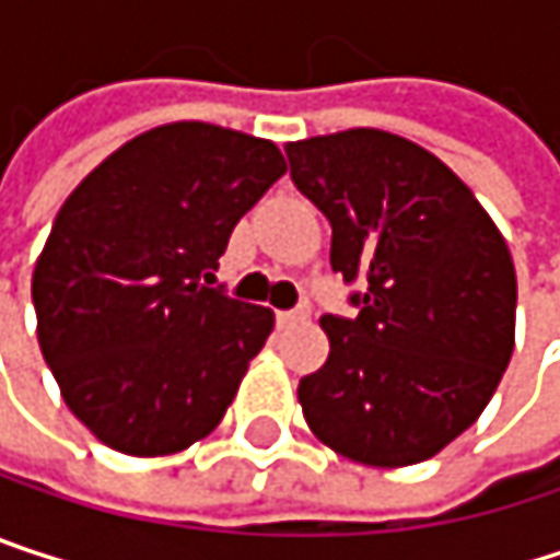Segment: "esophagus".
I'll use <instances>...</instances> for the list:
<instances>
[{
  "instance_id": "34e87169",
  "label": "esophagus",
  "mask_w": 560,
  "mask_h": 560,
  "mask_svg": "<svg viewBox=\"0 0 560 560\" xmlns=\"http://www.w3.org/2000/svg\"><path fill=\"white\" fill-rule=\"evenodd\" d=\"M307 317H311V307H307V304H298V307H291V311H279V314H276L279 327H294V324H304Z\"/></svg>"
}]
</instances>
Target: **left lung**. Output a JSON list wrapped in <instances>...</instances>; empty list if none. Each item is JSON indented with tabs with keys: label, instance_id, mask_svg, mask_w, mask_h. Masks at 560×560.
<instances>
[{
	"label": "left lung",
	"instance_id": "left-lung-1",
	"mask_svg": "<svg viewBox=\"0 0 560 560\" xmlns=\"http://www.w3.org/2000/svg\"><path fill=\"white\" fill-rule=\"evenodd\" d=\"M330 220L353 314H324L327 363L298 386L311 431L370 467H408L464 434L503 380L515 269L474 190L421 145L350 129L284 149Z\"/></svg>",
	"mask_w": 560,
	"mask_h": 560
}]
</instances>
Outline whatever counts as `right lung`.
<instances>
[{"label": "right lung", "instance_id": "right-lung-1", "mask_svg": "<svg viewBox=\"0 0 560 560\" xmlns=\"http://www.w3.org/2000/svg\"><path fill=\"white\" fill-rule=\"evenodd\" d=\"M281 174L266 139L171 122L63 200L32 276L38 343L67 408L113 451L174 454L226 415L276 317L210 281Z\"/></svg>", "mask_w": 560, "mask_h": 560}]
</instances>
